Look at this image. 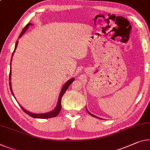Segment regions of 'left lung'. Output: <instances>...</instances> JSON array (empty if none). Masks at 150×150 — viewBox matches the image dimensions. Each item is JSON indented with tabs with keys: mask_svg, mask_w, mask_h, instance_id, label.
Masks as SVG:
<instances>
[{
	"mask_svg": "<svg viewBox=\"0 0 150 150\" xmlns=\"http://www.w3.org/2000/svg\"><path fill=\"white\" fill-rule=\"evenodd\" d=\"M87 109V112H88V113H89V115H91V116H93V117H97V118H98V119H101V118H99V117H97V116H96V115H93V114H91V113H90V112H89V111H88V110H87V109Z\"/></svg>",
	"mask_w": 150,
	"mask_h": 150,
	"instance_id": "left-lung-1",
	"label": "left lung"
}]
</instances>
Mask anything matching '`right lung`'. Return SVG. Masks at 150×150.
<instances>
[{"instance_id": "add662e5", "label": "right lung", "mask_w": 150, "mask_h": 150, "mask_svg": "<svg viewBox=\"0 0 150 150\" xmlns=\"http://www.w3.org/2000/svg\"><path fill=\"white\" fill-rule=\"evenodd\" d=\"M30 25H33L32 23H28L27 25L25 26V27L23 28V30H22V32L19 35V37L18 38H21V37L23 36V35L25 34V32L27 31V30L28 29V28L30 27ZM18 41H17L16 42V44H15V50H14L13 54H12V57H11V62H12V59H13V56L14 54V53H15V50L16 49V47H17V45H18ZM75 80L74 78H71L69 80H68L67 81L64 85L62 87V89H61V91L60 92V94H59V98H58V101H57V105L55 107V108H54L53 110H52L51 111H49V112H47V113H31L30 112V111H28L27 110H26L25 109H24L22 106H21L20 104V106L21 108H22L23 110L25 111V112L28 114V115L30 116V117H34V118H39V119H48V118H51V117H56L57 115H58V114L60 113L61 111V99H62V97L65 93V92L67 91V89H68V87L69 85L72 83V82L73 81ZM9 86H10V89L11 91L12 94H13V96H14V94H13V90H12V86H11V69H10V75H9ZM15 97V96H14Z\"/></svg>"}]
</instances>
